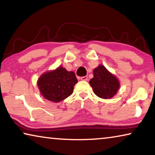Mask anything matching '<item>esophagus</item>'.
I'll return each instance as SVG.
<instances>
[{
    "label": "esophagus",
    "instance_id": "esophagus-1",
    "mask_svg": "<svg viewBox=\"0 0 155 155\" xmlns=\"http://www.w3.org/2000/svg\"><path fill=\"white\" fill-rule=\"evenodd\" d=\"M81 79L82 81H87L88 77H87V76H85V77H81Z\"/></svg>",
    "mask_w": 155,
    "mask_h": 155
}]
</instances>
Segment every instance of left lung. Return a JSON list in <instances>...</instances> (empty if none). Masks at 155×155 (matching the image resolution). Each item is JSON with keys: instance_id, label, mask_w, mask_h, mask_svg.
<instances>
[{"instance_id": "left-lung-1", "label": "left lung", "mask_w": 155, "mask_h": 155, "mask_svg": "<svg viewBox=\"0 0 155 155\" xmlns=\"http://www.w3.org/2000/svg\"><path fill=\"white\" fill-rule=\"evenodd\" d=\"M94 77L90 81L94 94L103 99L111 98L120 88V82L115 76L103 65L94 70Z\"/></svg>"}]
</instances>
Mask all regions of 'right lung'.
Here are the masks:
<instances>
[{
    "label": "right lung",
    "instance_id": "add662e5",
    "mask_svg": "<svg viewBox=\"0 0 155 155\" xmlns=\"http://www.w3.org/2000/svg\"><path fill=\"white\" fill-rule=\"evenodd\" d=\"M78 82L75 74L59 66L56 70L46 72L40 76L38 86L44 98L54 103H59L70 96Z\"/></svg>",
    "mask_w": 155,
    "mask_h": 155
}]
</instances>
